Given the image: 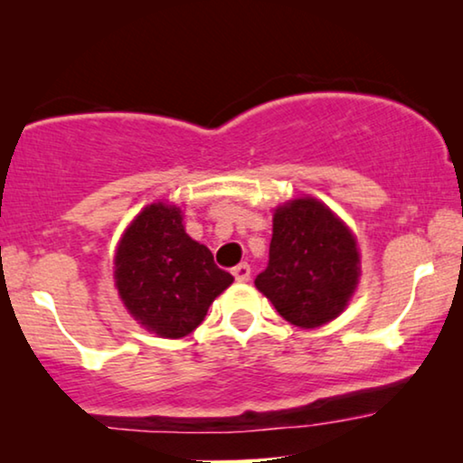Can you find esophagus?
Listing matches in <instances>:
<instances>
[{
	"label": "esophagus",
	"instance_id": "1",
	"mask_svg": "<svg viewBox=\"0 0 463 463\" xmlns=\"http://www.w3.org/2000/svg\"><path fill=\"white\" fill-rule=\"evenodd\" d=\"M233 278H236V282H249L250 280V268L246 263H240L238 268H233Z\"/></svg>",
	"mask_w": 463,
	"mask_h": 463
}]
</instances>
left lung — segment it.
Returning a JSON list of instances; mask_svg holds the SVG:
<instances>
[{"label": "left lung", "mask_w": 463, "mask_h": 463, "mask_svg": "<svg viewBox=\"0 0 463 463\" xmlns=\"http://www.w3.org/2000/svg\"><path fill=\"white\" fill-rule=\"evenodd\" d=\"M360 276V249L350 225L312 195L274 208L269 265L255 287L290 325L320 328L350 306Z\"/></svg>", "instance_id": "obj_1"}]
</instances>
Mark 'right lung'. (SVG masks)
Returning a JSON list of instances; mask_svg holds the SVG:
<instances>
[{"label":"right lung","mask_w":463,"mask_h":463,"mask_svg":"<svg viewBox=\"0 0 463 463\" xmlns=\"http://www.w3.org/2000/svg\"><path fill=\"white\" fill-rule=\"evenodd\" d=\"M113 282L130 318L162 339H181L233 282L213 252L185 232L181 206L147 204L126 225L113 255Z\"/></svg>","instance_id":"right-lung-1"}]
</instances>
